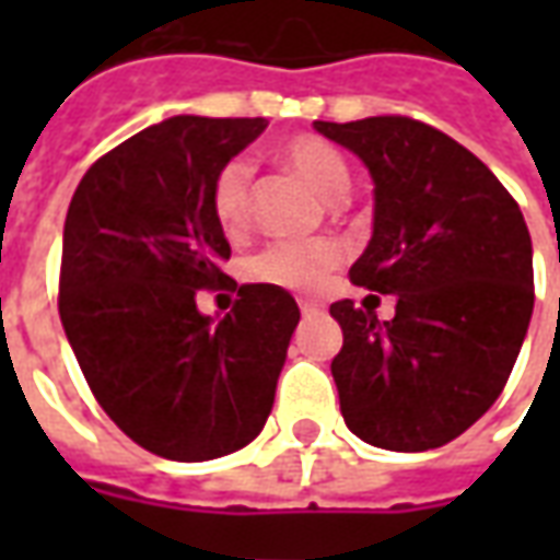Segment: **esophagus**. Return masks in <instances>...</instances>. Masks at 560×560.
<instances>
[{
  "instance_id": "obj_1",
  "label": "esophagus",
  "mask_w": 560,
  "mask_h": 560,
  "mask_svg": "<svg viewBox=\"0 0 560 560\" xmlns=\"http://www.w3.org/2000/svg\"><path fill=\"white\" fill-rule=\"evenodd\" d=\"M300 308H303L305 317L317 315V312H324V305H320V303H308V300H303V303H300Z\"/></svg>"
}]
</instances>
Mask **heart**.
<instances>
[{"label":"heart","instance_id":"obj_1","mask_svg":"<svg viewBox=\"0 0 560 560\" xmlns=\"http://www.w3.org/2000/svg\"><path fill=\"white\" fill-rule=\"evenodd\" d=\"M281 164L315 188L317 195L336 200L348 188V164L336 147L317 138H293L279 152ZM252 200V164L231 159L212 179V212L228 233L245 231ZM341 248L332 240H281L257 252L245 272L248 279L276 284L284 291H315L332 269L339 267Z\"/></svg>","mask_w":560,"mask_h":560}]
</instances>
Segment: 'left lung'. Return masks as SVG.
<instances>
[{
	"label": "left lung",
	"instance_id": "left-lung-1",
	"mask_svg": "<svg viewBox=\"0 0 560 560\" xmlns=\"http://www.w3.org/2000/svg\"><path fill=\"white\" fill-rule=\"evenodd\" d=\"M375 183L372 240L351 281L396 296V317L329 305L341 417L396 453L450 444L501 396L534 312L522 209L474 152L408 116L315 122Z\"/></svg>",
	"mask_w": 560,
	"mask_h": 560
}]
</instances>
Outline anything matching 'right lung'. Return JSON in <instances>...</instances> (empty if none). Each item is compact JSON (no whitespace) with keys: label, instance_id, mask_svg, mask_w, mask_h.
<instances>
[{"label":"right lung","instance_id":"right-lung-1","mask_svg":"<svg viewBox=\"0 0 560 560\" xmlns=\"http://www.w3.org/2000/svg\"><path fill=\"white\" fill-rule=\"evenodd\" d=\"M267 119L171 116L92 164L62 233L59 317L104 413L149 453L209 462L267 422L300 308L243 284L224 317L197 308L228 288L231 245L212 212L215 173Z\"/></svg>","mask_w":560,"mask_h":560}]
</instances>
